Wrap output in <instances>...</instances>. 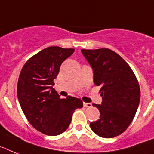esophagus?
I'll use <instances>...</instances> for the list:
<instances>
[{
  "label": "esophagus",
  "instance_id": "esophagus-1",
  "mask_svg": "<svg viewBox=\"0 0 154 154\" xmlns=\"http://www.w3.org/2000/svg\"><path fill=\"white\" fill-rule=\"evenodd\" d=\"M84 107H92V103H83Z\"/></svg>",
  "mask_w": 154,
  "mask_h": 154
}]
</instances>
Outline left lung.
Here are the masks:
<instances>
[{"mask_svg":"<svg viewBox=\"0 0 154 154\" xmlns=\"http://www.w3.org/2000/svg\"><path fill=\"white\" fill-rule=\"evenodd\" d=\"M93 72V81L100 86L101 104H93L100 111L98 120L90 122L95 134L114 138L129 127L138 110L140 88L130 66L109 49L81 50Z\"/></svg>","mask_w":154,"mask_h":154,"instance_id":"left-lung-1","label":"left lung"}]
</instances>
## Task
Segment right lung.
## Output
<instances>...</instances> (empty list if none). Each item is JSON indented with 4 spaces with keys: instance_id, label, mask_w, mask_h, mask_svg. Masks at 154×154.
Masks as SVG:
<instances>
[{
    "instance_id": "add662e5",
    "label": "right lung",
    "mask_w": 154,
    "mask_h": 154,
    "mask_svg": "<svg viewBox=\"0 0 154 154\" xmlns=\"http://www.w3.org/2000/svg\"><path fill=\"white\" fill-rule=\"evenodd\" d=\"M73 52L74 49L59 47L43 49L25 63L19 77L17 97L22 111L30 123L47 135L63 133L75 110L83 107L80 99H61L53 88L60 66Z\"/></svg>"
}]
</instances>
